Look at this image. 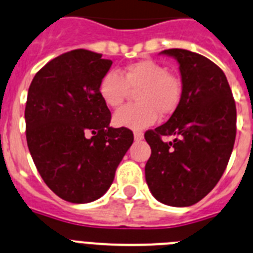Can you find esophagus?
<instances>
[{"instance_id":"1","label":"esophagus","mask_w":253,"mask_h":253,"mask_svg":"<svg viewBox=\"0 0 253 253\" xmlns=\"http://www.w3.org/2000/svg\"><path fill=\"white\" fill-rule=\"evenodd\" d=\"M133 137H135L136 141H140V140L144 139V133L140 132V131H135V132H133Z\"/></svg>"}]
</instances>
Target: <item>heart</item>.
<instances>
[{"mask_svg":"<svg viewBox=\"0 0 253 253\" xmlns=\"http://www.w3.org/2000/svg\"><path fill=\"white\" fill-rule=\"evenodd\" d=\"M129 90L136 91V104L118 109L113 116L117 127L142 129L153 125L160 116H169L178 108L182 83L169 74L166 66L153 60H141L126 66L124 76L109 71L100 80L99 94L108 107H120Z\"/></svg>","mask_w":253,"mask_h":253,"instance_id":"heart-1","label":"heart"}]
</instances>
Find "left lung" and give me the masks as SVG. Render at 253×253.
Segmentation results:
<instances>
[{"mask_svg":"<svg viewBox=\"0 0 253 253\" xmlns=\"http://www.w3.org/2000/svg\"><path fill=\"white\" fill-rule=\"evenodd\" d=\"M179 65L182 98L166 124L145 132L151 155L145 179L153 196L169 206L199 203L216 186L236 140L237 111L228 80L214 62L187 49H166ZM173 134L164 143L162 135Z\"/></svg>","mask_w":253,"mask_h":253,"instance_id":"1","label":"left lung"}]
</instances>
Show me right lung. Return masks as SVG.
Returning a JSON list of instances; mask_svg holds the SVG:
<instances>
[{"instance_id": "obj_1", "label": "right lung", "mask_w": 253, "mask_h": 253, "mask_svg": "<svg viewBox=\"0 0 253 253\" xmlns=\"http://www.w3.org/2000/svg\"><path fill=\"white\" fill-rule=\"evenodd\" d=\"M111 60L86 49L56 57L33 79L25 107L26 142L39 174L72 204L102 197L133 142L131 129L113 128L99 94Z\"/></svg>"}]
</instances>
